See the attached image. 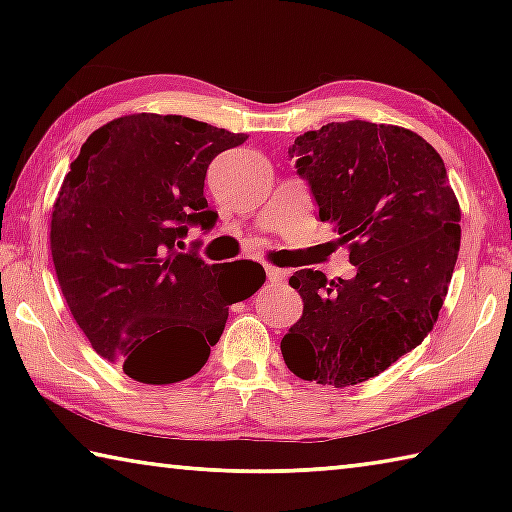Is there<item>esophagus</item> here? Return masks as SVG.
<instances>
[{
    "instance_id": "1",
    "label": "esophagus",
    "mask_w": 512,
    "mask_h": 512,
    "mask_svg": "<svg viewBox=\"0 0 512 512\" xmlns=\"http://www.w3.org/2000/svg\"><path fill=\"white\" fill-rule=\"evenodd\" d=\"M266 277H268V280H271V282H282L284 280V277H287V273H284L282 271V268H275V266H266Z\"/></svg>"
}]
</instances>
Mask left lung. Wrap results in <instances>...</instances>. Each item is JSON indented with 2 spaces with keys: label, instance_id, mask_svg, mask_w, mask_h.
<instances>
[{
  "label": "left lung",
  "instance_id": "1",
  "mask_svg": "<svg viewBox=\"0 0 512 512\" xmlns=\"http://www.w3.org/2000/svg\"><path fill=\"white\" fill-rule=\"evenodd\" d=\"M289 158L357 275H291L305 309L284 334L282 357L300 379L361 384L431 332L461 248V207L443 158L400 126L332 121L296 137Z\"/></svg>",
  "mask_w": 512,
  "mask_h": 512
}]
</instances>
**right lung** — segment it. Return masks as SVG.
Wrapping results in <instances>:
<instances>
[{"label": "right lung", "instance_id": "right-lung-1", "mask_svg": "<svg viewBox=\"0 0 512 512\" xmlns=\"http://www.w3.org/2000/svg\"><path fill=\"white\" fill-rule=\"evenodd\" d=\"M246 140L180 115H128L94 131L63 180L51 214L58 284L92 348L135 381L196 375L230 305L266 280L248 259L205 264L201 244L178 250L189 228H214L207 167Z\"/></svg>", "mask_w": 512, "mask_h": 512}]
</instances>
